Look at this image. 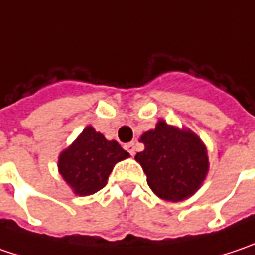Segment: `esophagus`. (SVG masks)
<instances>
[{"mask_svg":"<svg viewBox=\"0 0 255 255\" xmlns=\"http://www.w3.org/2000/svg\"><path fill=\"white\" fill-rule=\"evenodd\" d=\"M126 150H127L131 156H134V154H135V142L134 141L127 142V144H126Z\"/></svg>","mask_w":255,"mask_h":255,"instance_id":"esophagus-1","label":"esophagus"}]
</instances>
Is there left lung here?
<instances>
[{
  "label": "left lung",
  "mask_w": 255,
  "mask_h": 255,
  "mask_svg": "<svg viewBox=\"0 0 255 255\" xmlns=\"http://www.w3.org/2000/svg\"><path fill=\"white\" fill-rule=\"evenodd\" d=\"M140 141L144 150L137 153L135 160L158 198L180 202L201 187L209 161L206 147L195 132L169 126L161 120L154 129L142 134Z\"/></svg>",
  "instance_id": "obj_1"
}]
</instances>
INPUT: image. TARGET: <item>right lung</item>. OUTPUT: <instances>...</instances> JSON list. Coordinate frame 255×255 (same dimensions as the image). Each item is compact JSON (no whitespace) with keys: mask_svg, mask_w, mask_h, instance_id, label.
Returning a JSON list of instances; mask_svg holds the SVG:
<instances>
[{"mask_svg":"<svg viewBox=\"0 0 255 255\" xmlns=\"http://www.w3.org/2000/svg\"><path fill=\"white\" fill-rule=\"evenodd\" d=\"M129 154L113 140L108 141L92 126L59 156V173L63 180L79 196L94 195L107 185L114 166Z\"/></svg>","mask_w":255,"mask_h":255,"instance_id":"right-lung-1","label":"right lung"}]
</instances>
